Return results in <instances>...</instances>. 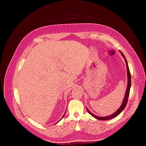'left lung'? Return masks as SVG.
<instances>
[{"instance_id": "1", "label": "left lung", "mask_w": 146, "mask_h": 146, "mask_svg": "<svg viewBox=\"0 0 146 146\" xmlns=\"http://www.w3.org/2000/svg\"><path fill=\"white\" fill-rule=\"evenodd\" d=\"M120 52L121 53V55H122V56L123 57L124 59H125V63H126V65H127V77H128V86H127V90H126V92H125V97L123 98V102H122V103L121 106H120V108L114 113H113V114H111L110 115H109V116H106V117H98V116H96L95 115H94V114H92V113H91L88 109H87V111L92 116L94 117V118L98 119H99V120H109V119H113L114 118H115V117H117V115H118L125 108L126 106H127V102H128V97H129V92H130V88H131V73H130V71H129V67H128V64L127 63V59L125 58V57L124 55L123 54L122 52H121L120 51Z\"/></svg>"}]
</instances>
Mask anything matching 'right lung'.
<instances>
[{
  "label": "right lung",
  "instance_id": "1",
  "mask_svg": "<svg viewBox=\"0 0 146 146\" xmlns=\"http://www.w3.org/2000/svg\"><path fill=\"white\" fill-rule=\"evenodd\" d=\"M64 115H65V114H64ZM64 115H63V117H62V118H63V117H64ZM62 118H61V119H62ZM60 120H59V121H60Z\"/></svg>",
  "mask_w": 146,
  "mask_h": 146
}]
</instances>
